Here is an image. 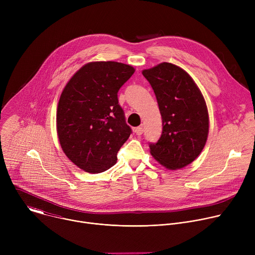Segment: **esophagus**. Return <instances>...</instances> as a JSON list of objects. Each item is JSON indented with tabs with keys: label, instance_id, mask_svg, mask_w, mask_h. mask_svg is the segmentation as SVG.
Returning a JSON list of instances; mask_svg holds the SVG:
<instances>
[{
	"label": "esophagus",
	"instance_id": "obj_1",
	"mask_svg": "<svg viewBox=\"0 0 255 255\" xmlns=\"http://www.w3.org/2000/svg\"><path fill=\"white\" fill-rule=\"evenodd\" d=\"M134 132L137 134V135H141L143 133V127H136L134 128Z\"/></svg>",
	"mask_w": 255,
	"mask_h": 255
}]
</instances>
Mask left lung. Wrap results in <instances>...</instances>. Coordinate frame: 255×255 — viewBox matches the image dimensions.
Wrapping results in <instances>:
<instances>
[{
	"instance_id": "1",
	"label": "left lung",
	"mask_w": 255,
	"mask_h": 255,
	"mask_svg": "<svg viewBox=\"0 0 255 255\" xmlns=\"http://www.w3.org/2000/svg\"><path fill=\"white\" fill-rule=\"evenodd\" d=\"M157 100L162 133L149 143L151 155L168 169L183 168L202 152L209 133L205 99L187 71L169 62L144 69Z\"/></svg>"
}]
</instances>
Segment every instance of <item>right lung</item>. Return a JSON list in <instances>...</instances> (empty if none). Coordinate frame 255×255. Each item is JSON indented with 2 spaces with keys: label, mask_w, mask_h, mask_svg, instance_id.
Listing matches in <instances>:
<instances>
[{
  "label": "right lung",
  "mask_w": 255,
  "mask_h": 255,
  "mask_svg": "<svg viewBox=\"0 0 255 255\" xmlns=\"http://www.w3.org/2000/svg\"><path fill=\"white\" fill-rule=\"evenodd\" d=\"M134 71L121 62H90L63 89L56 112L57 135L65 155L81 169L99 173L116 163L132 132L118 104V92Z\"/></svg>",
  "instance_id": "add662e5"
}]
</instances>
